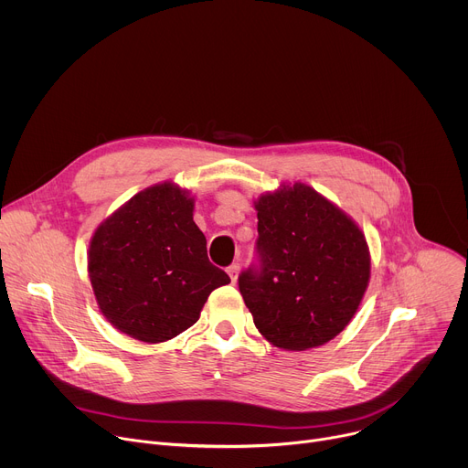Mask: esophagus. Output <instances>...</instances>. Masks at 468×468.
<instances>
[{
    "instance_id": "34e87169",
    "label": "esophagus",
    "mask_w": 468,
    "mask_h": 468,
    "mask_svg": "<svg viewBox=\"0 0 468 468\" xmlns=\"http://www.w3.org/2000/svg\"><path fill=\"white\" fill-rule=\"evenodd\" d=\"M228 274H229L231 282L235 283V282H237V274H239V264H237V262H233V264L228 266Z\"/></svg>"
}]
</instances>
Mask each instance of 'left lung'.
<instances>
[{
    "label": "left lung",
    "instance_id": "left-lung-1",
    "mask_svg": "<svg viewBox=\"0 0 468 468\" xmlns=\"http://www.w3.org/2000/svg\"><path fill=\"white\" fill-rule=\"evenodd\" d=\"M255 262L239 291L266 341L302 352L348 325L370 278L361 229L303 183L264 194L255 204Z\"/></svg>",
    "mask_w": 468,
    "mask_h": 468
}]
</instances>
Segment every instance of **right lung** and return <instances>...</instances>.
<instances>
[{
	"instance_id": "1",
	"label": "right lung",
	"mask_w": 468,
	"mask_h": 468,
	"mask_svg": "<svg viewBox=\"0 0 468 468\" xmlns=\"http://www.w3.org/2000/svg\"><path fill=\"white\" fill-rule=\"evenodd\" d=\"M192 209L186 190L161 183L133 196L92 237L89 274L98 305L133 339H174L231 282L209 261Z\"/></svg>"
}]
</instances>
